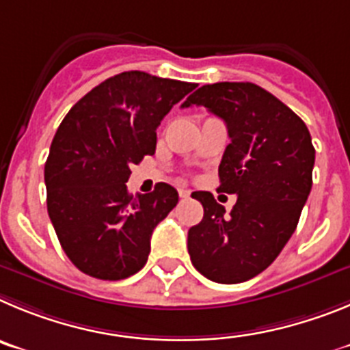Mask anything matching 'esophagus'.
<instances>
[{
    "instance_id": "obj_1",
    "label": "esophagus",
    "mask_w": 350,
    "mask_h": 350,
    "mask_svg": "<svg viewBox=\"0 0 350 350\" xmlns=\"http://www.w3.org/2000/svg\"><path fill=\"white\" fill-rule=\"evenodd\" d=\"M178 193L181 198H188L190 197V190H187V188H178Z\"/></svg>"
}]
</instances>
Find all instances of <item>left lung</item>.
<instances>
[{"mask_svg":"<svg viewBox=\"0 0 350 350\" xmlns=\"http://www.w3.org/2000/svg\"><path fill=\"white\" fill-rule=\"evenodd\" d=\"M204 106L226 124L219 191L237 195L228 214L211 191H195L204 218L188 230L191 263L219 284L253 279L279 256L312 188L310 132L284 103L250 81L195 90L183 108Z\"/></svg>","mask_w":350,"mask_h":350,"instance_id":"8db88e82","label":"left lung"}]
</instances>
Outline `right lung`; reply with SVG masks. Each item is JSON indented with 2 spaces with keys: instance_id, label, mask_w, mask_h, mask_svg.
I'll return each instance as SVG.
<instances>
[{
  "instance_id": "obj_1",
  "label": "right lung",
  "mask_w": 350,
  "mask_h": 350,
  "mask_svg": "<svg viewBox=\"0 0 350 350\" xmlns=\"http://www.w3.org/2000/svg\"><path fill=\"white\" fill-rule=\"evenodd\" d=\"M195 87L125 71L85 94L59 125L45 163L46 209L64 253L87 275L120 281L146 263L178 191L159 183L134 197L125 183L131 165L155 153L163 116Z\"/></svg>"
}]
</instances>
